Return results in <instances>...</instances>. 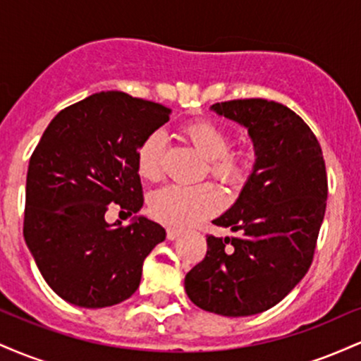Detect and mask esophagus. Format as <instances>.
Here are the masks:
<instances>
[{
  "instance_id": "1",
  "label": "esophagus",
  "mask_w": 361,
  "mask_h": 361,
  "mask_svg": "<svg viewBox=\"0 0 361 361\" xmlns=\"http://www.w3.org/2000/svg\"><path fill=\"white\" fill-rule=\"evenodd\" d=\"M181 234V231H178V229H173V227H169V229L166 231V235H168V239L169 241H175V239L178 238V235Z\"/></svg>"
}]
</instances>
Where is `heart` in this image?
I'll use <instances>...</instances> for the list:
<instances>
[{"mask_svg":"<svg viewBox=\"0 0 361 361\" xmlns=\"http://www.w3.org/2000/svg\"><path fill=\"white\" fill-rule=\"evenodd\" d=\"M185 135L205 159L210 173L227 185H241L252 168L250 149L229 151L233 137L226 128L209 120H197L183 128ZM164 137L152 132L137 149V171L147 181L163 176ZM222 193L214 185H171L151 197L149 209L157 221L173 227H188L217 212L222 207Z\"/></svg>","mask_w":361,"mask_h":361,"instance_id":"b5f03b06","label":"heart"}]
</instances>
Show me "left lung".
<instances>
[{
	"label": "left lung",
	"instance_id": "left-lung-1",
	"mask_svg": "<svg viewBox=\"0 0 361 361\" xmlns=\"http://www.w3.org/2000/svg\"><path fill=\"white\" fill-rule=\"evenodd\" d=\"M210 110L247 128L256 159L238 200L212 221L239 235H209L185 290L207 312L255 316L285 299L312 263L327 200L324 157L307 123L281 103L250 98Z\"/></svg>",
	"mask_w": 361,
	"mask_h": 361
}]
</instances>
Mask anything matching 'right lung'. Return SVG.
Masks as SVG:
<instances>
[{
	"label": "right lung",
	"mask_w": 361,
	"mask_h": 361,
	"mask_svg": "<svg viewBox=\"0 0 361 361\" xmlns=\"http://www.w3.org/2000/svg\"><path fill=\"white\" fill-rule=\"evenodd\" d=\"M159 103L100 91L61 110L28 163L23 235L44 280L85 309L120 304L135 292L142 264L166 231L142 209L137 149L169 120ZM110 203L134 214L109 224Z\"/></svg>",
	"instance_id": "add662e5"
}]
</instances>
